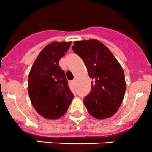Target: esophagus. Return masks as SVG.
<instances>
[{
    "instance_id": "1",
    "label": "esophagus",
    "mask_w": 152,
    "mask_h": 152,
    "mask_svg": "<svg viewBox=\"0 0 152 152\" xmlns=\"http://www.w3.org/2000/svg\"><path fill=\"white\" fill-rule=\"evenodd\" d=\"M76 81H77V79H76V78H75V79L73 80L72 81V84H74V85H75V84L76 83Z\"/></svg>"
}]
</instances>
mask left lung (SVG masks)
<instances>
[{
	"mask_svg": "<svg viewBox=\"0 0 152 152\" xmlns=\"http://www.w3.org/2000/svg\"><path fill=\"white\" fill-rule=\"evenodd\" d=\"M72 49L83 61L91 89L83 103L97 119L115 115L124 100L126 83L121 64L103 43L97 40L75 41Z\"/></svg>",
	"mask_w": 152,
	"mask_h": 152,
	"instance_id": "left-lung-1",
	"label": "left lung"
}]
</instances>
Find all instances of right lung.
Listing matches in <instances>:
<instances>
[{"label":"right lung","mask_w":152,"mask_h":152,"mask_svg":"<svg viewBox=\"0 0 152 152\" xmlns=\"http://www.w3.org/2000/svg\"><path fill=\"white\" fill-rule=\"evenodd\" d=\"M72 42H53L38 55L28 75V92L31 104L44 118L55 120L65 115L73 94L67 85L59 61Z\"/></svg>","instance_id":"right-lung-1"}]
</instances>
